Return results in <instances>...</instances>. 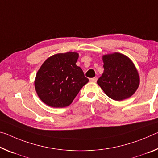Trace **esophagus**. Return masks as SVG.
<instances>
[{"label": "esophagus", "instance_id": "1", "mask_svg": "<svg viewBox=\"0 0 158 158\" xmlns=\"http://www.w3.org/2000/svg\"><path fill=\"white\" fill-rule=\"evenodd\" d=\"M97 78L96 77H94V78H91L90 79V81H91V82H96L97 81Z\"/></svg>", "mask_w": 158, "mask_h": 158}]
</instances>
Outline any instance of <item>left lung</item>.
I'll return each instance as SVG.
<instances>
[{
	"label": "left lung",
	"mask_w": 158,
	"mask_h": 158,
	"mask_svg": "<svg viewBox=\"0 0 158 158\" xmlns=\"http://www.w3.org/2000/svg\"><path fill=\"white\" fill-rule=\"evenodd\" d=\"M104 72L97 83L107 96L123 101L133 95L140 83L136 67L128 57L119 52L102 56Z\"/></svg>",
	"instance_id": "obj_1"
}]
</instances>
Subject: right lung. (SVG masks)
Segmentation results:
<instances>
[{"instance_id": "right-lung-1", "label": "right lung", "mask_w": 158, "mask_h": 158, "mask_svg": "<svg viewBox=\"0 0 158 158\" xmlns=\"http://www.w3.org/2000/svg\"><path fill=\"white\" fill-rule=\"evenodd\" d=\"M78 57L76 52L56 54L48 57L40 67L35 79V89L47 106H69L89 82L81 67L76 64Z\"/></svg>"}]
</instances>
